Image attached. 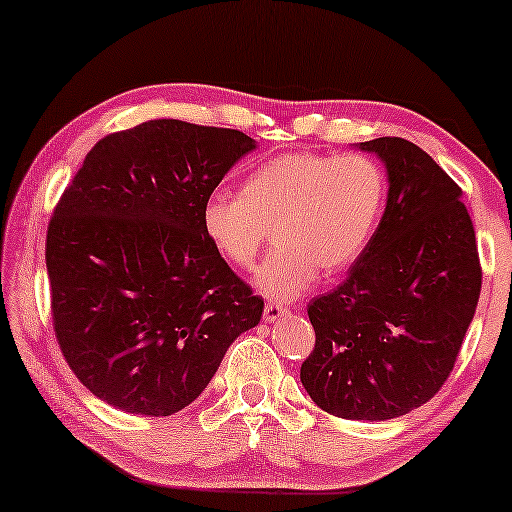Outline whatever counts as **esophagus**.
<instances>
[{
    "mask_svg": "<svg viewBox=\"0 0 512 512\" xmlns=\"http://www.w3.org/2000/svg\"><path fill=\"white\" fill-rule=\"evenodd\" d=\"M286 313H288L286 306L274 304V301H270V304H265V308H263V320L265 322H276V320H281V317Z\"/></svg>",
    "mask_w": 512,
    "mask_h": 512,
    "instance_id": "1",
    "label": "esophagus"
}]
</instances>
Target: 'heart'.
<instances>
[{
  "label": "heart",
  "instance_id": "heart-1",
  "mask_svg": "<svg viewBox=\"0 0 512 512\" xmlns=\"http://www.w3.org/2000/svg\"><path fill=\"white\" fill-rule=\"evenodd\" d=\"M385 204L379 163L363 154H286L258 165L240 195L213 192L201 208L211 245L249 270L274 231L272 256L254 276L265 297L288 301L358 261Z\"/></svg>",
  "mask_w": 512,
  "mask_h": 512
}]
</instances>
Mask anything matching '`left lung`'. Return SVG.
Wrapping results in <instances>:
<instances>
[{
  "instance_id": "1",
  "label": "left lung",
  "mask_w": 512,
  "mask_h": 512,
  "mask_svg": "<svg viewBox=\"0 0 512 512\" xmlns=\"http://www.w3.org/2000/svg\"><path fill=\"white\" fill-rule=\"evenodd\" d=\"M388 170L374 236L333 292L308 304L301 383L326 413L383 422L426 404L454 370L481 295L474 224L456 181L404 138L360 142Z\"/></svg>"
}]
</instances>
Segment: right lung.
<instances>
[{
    "label": "right lung",
    "instance_id": "1",
    "mask_svg": "<svg viewBox=\"0 0 512 512\" xmlns=\"http://www.w3.org/2000/svg\"><path fill=\"white\" fill-rule=\"evenodd\" d=\"M236 129L149 120L90 149L47 229L58 347L92 395L165 417L192 404L263 299L217 254L201 208L242 156Z\"/></svg>",
    "mask_w": 512,
    "mask_h": 512
}]
</instances>
